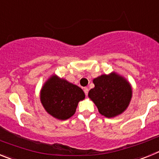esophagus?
I'll use <instances>...</instances> for the list:
<instances>
[{"label":"esophagus","mask_w":159,"mask_h":159,"mask_svg":"<svg viewBox=\"0 0 159 159\" xmlns=\"http://www.w3.org/2000/svg\"><path fill=\"white\" fill-rule=\"evenodd\" d=\"M84 93H85V95H88V92H89V89H88V88H84Z\"/></svg>","instance_id":"34e87169"}]
</instances>
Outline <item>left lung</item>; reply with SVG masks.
I'll return each mask as SVG.
<instances>
[{"label":"left lung","mask_w":159,"mask_h":159,"mask_svg":"<svg viewBox=\"0 0 159 159\" xmlns=\"http://www.w3.org/2000/svg\"><path fill=\"white\" fill-rule=\"evenodd\" d=\"M93 84L88 97L102 116L114 118L127 110L132 98V87L127 79L112 71L93 79Z\"/></svg>","instance_id":"8db88e82"}]
</instances>
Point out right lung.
<instances>
[{"label": "right lung", "instance_id": "add662e5", "mask_svg": "<svg viewBox=\"0 0 159 159\" xmlns=\"http://www.w3.org/2000/svg\"><path fill=\"white\" fill-rule=\"evenodd\" d=\"M85 94L80 87L53 74L40 89V99L48 113L59 120H66L75 113Z\"/></svg>", "mask_w": 159, "mask_h": 159}]
</instances>
